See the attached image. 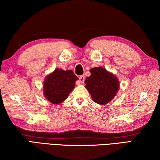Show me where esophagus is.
Returning a JSON list of instances; mask_svg holds the SVG:
<instances>
[{
  "label": "esophagus",
  "mask_w": 160,
  "mask_h": 160,
  "mask_svg": "<svg viewBox=\"0 0 160 160\" xmlns=\"http://www.w3.org/2000/svg\"><path fill=\"white\" fill-rule=\"evenodd\" d=\"M84 80H85V77H84V75H82V76H80L79 77V81L82 83H83L84 82Z\"/></svg>",
  "instance_id": "obj_1"
}]
</instances>
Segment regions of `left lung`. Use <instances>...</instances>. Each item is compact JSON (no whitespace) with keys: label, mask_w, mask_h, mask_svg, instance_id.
<instances>
[{"label":"left lung","mask_w":160,"mask_h":160,"mask_svg":"<svg viewBox=\"0 0 160 160\" xmlns=\"http://www.w3.org/2000/svg\"><path fill=\"white\" fill-rule=\"evenodd\" d=\"M90 72L91 76L86 77L85 83L93 101L101 105L108 103L118 91V79L103 67L93 68Z\"/></svg>","instance_id":"1"}]
</instances>
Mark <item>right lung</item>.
<instances>
[{
	"mask_svg": "<svg viewBox=\"0 0 160 160\" xmlns=\"http://www.w3.org/2000/svg\"><path fill=\"white\" fill-rule=\"evenodd\" d=\"M78 78L72 70L57 69L48 76L44 82V95L53 104H59L67 99Z\"/></svg>",
	"mask_w": 160,
	"mask_h": 160,
	"instance_id": "right-lung-1",
	"label": "right lung"
}]
</instances>
